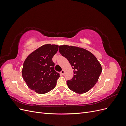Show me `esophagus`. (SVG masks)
<instances>
[{"label": "esophagus", "mask_w": 126, "mask_h": 126, "mask_svg": "<svg viewBox=\"0 0 126 126\" xmlns=\"http://www.w3.org/2000/svg\"><path fill=\"white\" fill-rule=\"evenodd\" d=\"M61 74H62L63 75L64 74V70H63L62 71H61Z\"/></svg>", "instance_id": "34e87169"}]
</instances>
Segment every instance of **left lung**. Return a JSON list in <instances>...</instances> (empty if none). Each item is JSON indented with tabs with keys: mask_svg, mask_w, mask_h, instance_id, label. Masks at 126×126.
Listing matches in <instances>:
<instances>
[{
	"mask_svg": "<svg viewBox=\"0 0 126 126\" xmlns=\"http://www.w3.org/2000/svg\"><path fill=\"white\" fill-rule=\"evenodd\" d=\"M59 51L74 69V77L67 81L69 88L78 94L90 90L98 81L102 72L100 63L92 53L85 49L60 46Z\"/></svg>",
	"mask_w": 126,
	"mask_h": 126,
	"instance_id": "obj_1",
	"label": "left lung"
}]
</instances>
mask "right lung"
<instances>
[{
    "mask_svg": "<svg viewBox=\"0 0 126 126\" xmlns=\"http://www.w3.org/2000/svg\"><path fill=\"white\" fill-rule=\"evenodd\" d=\"M58 50V45H45L26 59L22 75L30 89L38 94H44L55 87L60 74L55 70V63L52 58Z\"/></svg>",
    "mask_w": 126,
    "mask_h": 126,
    "instance_id": "add662e5",
    "label": "right lung"
}]
</instances>
